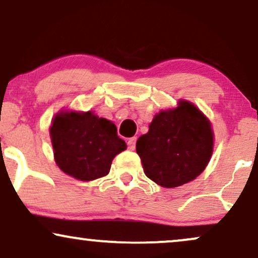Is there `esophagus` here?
Here are the masks:
<instances>
[{
	"label": "esophagus",
	"instance_id": "obj_1",
	"mask_svg": "<svg viewBox=\"0 0 258 258\" xmlns=\"http://www.w3.org/2000/svg\"><path fill=\"white\" fill-rule=\"evenodd\" d=\"M136 143H137L136 137H132V138H130L128 140H127V145H128V148L131 150L136 149Z\"/></svg>",
	"mask_w": 258,
	"mask_h": 258
}]
</instances>
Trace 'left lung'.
I'll return each instance as SVG.
<instances>
[{"label": "left lung", "instance_id": "obj_1", "mask_svg": "<svg viewBox=\"0 0 258 258\" xmlns=\"http://www.w3.org/2000/svg\"><path fill=\"white\" fill-rule=\"evenodd\" d=\"M145 175L165 188L195 180L210 162L213 131L206 116L188 101L156 114L149 132L137 140Z\"/></svg>", "mask_w": 258, "mask_h": 258}]
</instances>
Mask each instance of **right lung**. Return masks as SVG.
Listing matches in <instances>:
<instances>
[{"label":"right lung","instance_id":"add662e5","mask_svg":"<svg viewBox=\"0 0 258 258\" xmlns=\"http://www.w3.org/2000/svg\"><path fill=\"white\" fill-rule=\"evenodd\" d=\"M50 136L57 165L80 181L106 176L113 158L127 148L116 126L93 112L58 113Z\"/></svg>","mask_w":258,"mask_h":258}]
</instances>
